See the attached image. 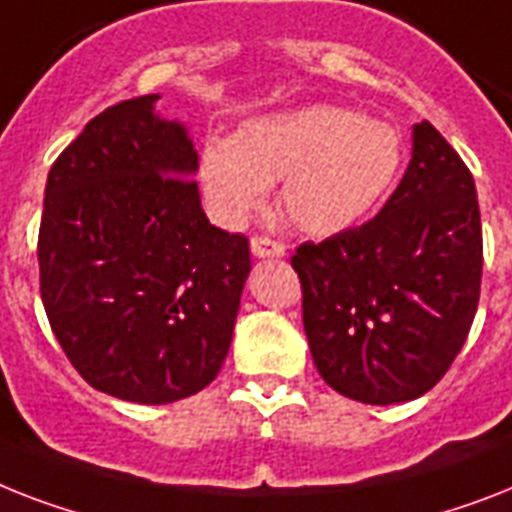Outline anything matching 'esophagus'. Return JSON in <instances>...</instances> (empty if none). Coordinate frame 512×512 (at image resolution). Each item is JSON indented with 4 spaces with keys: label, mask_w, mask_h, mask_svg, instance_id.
<instances>
[{
    "label": "esophagus",
    "mask_w": 512,
    "mask_h": 512,
    "mask_svg": "<svg viewBox=\"0 0 512 512\" xmlns=\"http://www.w3.org/2000/svg\"><path fill=\"white\" fill-rule=\"evenodd\" d=\"M249 247H252V255L255 257H284L286 255L284 244L273 242V239H268V236H255Z\"/></svg>",
    "instance_id": "1"
}]
</instances>
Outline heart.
<instances>
[{"instance_id":"b5f03b06","label":"heart","mask_w":512,"mask_h":512,"mask_svg":"<svg viewBox=\"0 0 512 512\" xmlns=\"http://www.w3.org/2000/svg\"><path fill=\"white\" fill-rule=\"evenodd\" d=\"M402 139L389 123L334 105H307L249 118L231 136H207L197 178L210 213L242 226L281 181L278 207L299 231H347L392 191Z\"/></svg>"}]
</instances>
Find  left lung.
<instances>
[{
  "instance_id": "left-lung-1",
  "label": "left lung",
  "mask_w": 512,
  "mask_h": 512,
  "mask_svg": "<svg viewBox=\"0 0 512 512\" xmlns=\"http://www.w3.org/2000/svg\"><path fill=\"white\" fill-rule=\"evenodd\" d=\"M302 323L331 389L394 405L436 386L479 307L481 215L471 170L429 120L381 213L326 242L299 244Z\"/></svg>"
}]
</instances>
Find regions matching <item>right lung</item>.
<instances>
[{
  "mask_svg": "<svg viewBox=\"0 0 512 512\" xmlns=\"http://www.w3.org/2000/svg\"><path fill=\"white\" fill-rule=\"evenodd\" d=\"M160 94L89 120L54 160L39 228L41 302L94 389L168 405L226 360L249 276V242L207 220L197 149Z\"/></svg>",
  "mask_w": 512,
  "mask_h": 512,
  "instance_id": "1",
  "label": "right lung"
}]
</instances>
